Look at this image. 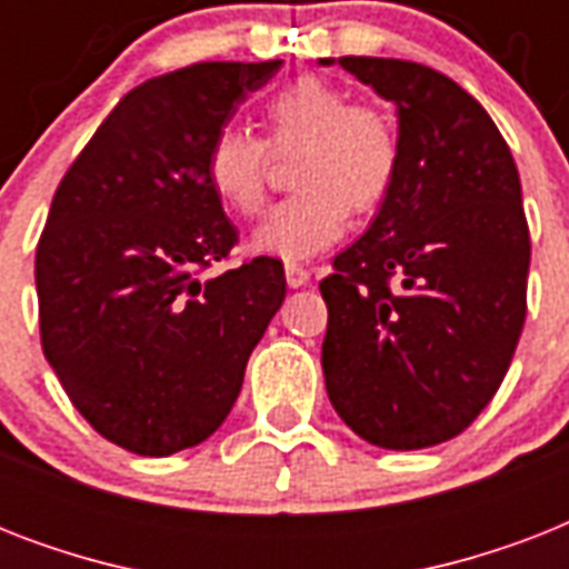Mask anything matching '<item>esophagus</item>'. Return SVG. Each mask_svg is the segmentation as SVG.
I'll return each instance as SVG.
<instances>
[{"instance_id": "esophagus-1", "label": "esophagus", "mask_w": 569, "mask_h": 569, "mask_svg": "<svg viewBox=\"0 0 569 569\" xmlns=\"http://www.w3.org/2000/svg\"><path fill=\"white\" fill-rule=\"evenodd\" d=\"M286 283H289V289H301V286L310 283V271L298 262H286Z\"/></svg>"}]
</instances>
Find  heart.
<instances>
[{
    "label": "heart",
    "mask_w": 569,
    "mask_h": 569,
    "mask_svg": "<svg viewBox=\"0 0 569 569\" xmlns=\"http://www.w3.org/2000/svg\"><path fill=\"white\" fill-rule=\"evenodd\" d=\"M266 141L244 129L223 127L209 138L203 171L212 194L230 212L253 218L271 177V153H295L292 197L268 212L253 232V250L298 262L337 244L351 212L383 203L396 182L401 144L387 111L351 102L346 91L319 76H301L277 91L262 109Z\"/></svg>",
    "instance_id": "obj_1"
}]
</instances>
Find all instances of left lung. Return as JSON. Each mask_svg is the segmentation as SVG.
<instances>
[{"label": "left lung", "mask_w": 569, "mask_h": 569, "mask_svg": "<svg viewBox=\"0 0 569 569\" xmlns=\"http://www.w3.org/2000/svg\"><path fill=\"white\" fill-rule=\"evenodd\" d=\"M339 64L396 102L401 162L369 230L319 283L325 383L366 442L428 449L476 422L520 342L531 259L520 173L449 76L398 58Z\"/></svg>", "instance_id": "8db88e82"}]
</instances>
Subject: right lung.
<instances>
[{
    "label": "right lung",
    "instance_id": "1",
    "mask_svg": "<svg viewBox=\"0 0 569 569\" xmlns=\"http://www.w3.org/2000/svg\"><path fill=\"white\" fill-rule=\"evenodd\" d=\"M283 61H200L138 84L76 156L34 257L40 342L97 433L144 458L221 428L286 298L283 262L212 280L239 232L206 182L209 138Z\"/></svg>",
    "mask_w": 569,
    "mask_h": 569
}]
</instances>
